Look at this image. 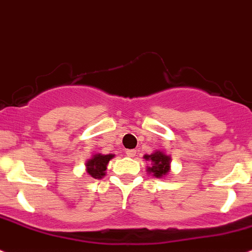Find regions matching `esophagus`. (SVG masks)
I'll return each mask as SVG.
<instances>
[{
    "instance_id": "obj_1",
    "label": "esophagus",
    "mask_w": 252,
    "mask_h": 252,
    "mask_svg": "<svg viewBox=\"0 0 252 252\" xmlns=\"http://www.w3.org/2000/svg\"><path fill=\"white\" fill-rule=\"evenodd\" d=\"M126 156H128V157L133 158V157H135V154H137V151H135V149H126Z\"/></svg>"
}]
</instances>
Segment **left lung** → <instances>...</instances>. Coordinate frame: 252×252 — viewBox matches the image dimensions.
I'll return each instance as SVG.
<instances>
[{"label": "left lung", "mask_w": 252, "mask_h": 252, "mask_svg": "<svg viewBox=\"0 0 252 252\" xmlns=\"http://www.w3.org/2000/svg\"><path fill=\"white\" fill-rule=\"evenodd\" d=\"M144 159L152 163L151 167L147 168V171L153 174L154 177H157V178L164 177L171 169V157L160 151L154 152L152 154H146Z\"/></svg>", "instance_id": "left-lung-1"}]
</instances>
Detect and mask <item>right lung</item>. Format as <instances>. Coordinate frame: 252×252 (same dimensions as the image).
<instances>
[{
    "label": "right lung",
    "instance_id": "1",
    "mask_svg": "<svg viewBox=\"0 0 252 252\" xmlns=\"http://www.w3.org/2000/svg\"><path fill=\"white\" fill-rule=\"evenodd\" d=\"M113 157H114V154H94L92 159L87 162L88 174L95 180L103 178L105 176L106 165Z\"/></svg>",
    "mask_w": 252,
    "mask_h": 252
}]
</instances>
